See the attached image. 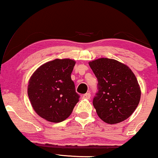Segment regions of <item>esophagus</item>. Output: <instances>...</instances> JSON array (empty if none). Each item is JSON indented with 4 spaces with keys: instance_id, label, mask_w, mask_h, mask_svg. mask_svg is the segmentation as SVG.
Returning <instances> with one entry per match:
<instances>
[{
    "instance_id": "esophagus-1",
    "label": "esophagus",
    "mask_w": 158,
    "mask_h": 158,
    "mask_svg": "<svg viewBox=\"0 0 158 158\" xmlns=\"http://www.w3.org/2000/svg\"><path fill=\"white\" fill-rule=\"evenodd\" d=\"M82 98H83V99H89L90 98V93H86L82 96Z\"/></svg>"
}]
</instances>
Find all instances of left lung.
Here are the masks:
<instances>
[{"label": "left lung", "mask_w": 158, "mask_h": 158, "mask_svg": "<svg viewBox=\"0 0 158 158\" xmlns=\"http://www.w3.org/2000/svg\"><path fill=\"white\" fill-rule=\"evenodd\" d=\"M98 80L99 91L93 105L99 117L108 124L128 119L138 106L141 90L135 73L127 65L100 58L89 62Z\"/></svg>", "instance_id": "1"}]
</instances>
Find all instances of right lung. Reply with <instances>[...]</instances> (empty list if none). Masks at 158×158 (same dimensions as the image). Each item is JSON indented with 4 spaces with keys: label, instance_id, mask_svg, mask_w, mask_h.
I'll return each instance as SVG.
<instances>
[{
    "label": "right lung",
    "instance_id": "obj_1",
    "mask_svg": "<svg viewBox=\"0 0 158 158\" xmlns=\"http://www.w3.org/2000/svg\"><path fill=\"white\" fill-rule=\"evenodd\" d=\"M75 63L73 59H56L41 65L30 78L27 94L32 108L48 122L64 121L79 102L70 77Z\"/></svg>",
    "mask_w": 158,
    "mask_h": 158
}]
</instances>
